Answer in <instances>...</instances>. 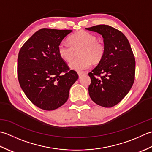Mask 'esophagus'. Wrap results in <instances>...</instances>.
Returning a JSON list of instances; mask_svg holds the SVG:
<instances>
[{
	"label": "esophagus",
	"instance_id": "34e87169",
	"mask_svg": "<svg viewBox=\"0 0 152 152\" xmlns=\"http://www.w3.org/2000/svg\"><path fill=\"white\" fill-rule=\"evenodd\" d=\"M85 74H86V73H85V72H78V75H79V78H81V77L83 75H85Z\"/></svg>",
	"mask_w": 152,
	"mask_h": 152
}]
</instances>
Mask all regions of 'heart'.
Here are the masks:
<instances>
[{"label":"heart","mask_w":152,"mask_h":152,"mask_svg":"<svg viewBox=\"0 0 152 152\" xmlns=\"http://www.w3.org/2000/svg\"><path fill=\"white\" fill-rule=\"evenodd\" d=\"M69 44L61 42L58 51L60 58L66 61H70L79 52V58L73 60L69 65L73 70L80 72L91 66L92 63L98 64L103 59L105 48L102 43L97 41V37L84 31L73 34L69 38Z\"/></svg>","instance_id":"1"}]
</instances>
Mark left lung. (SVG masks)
Listing matches in <instances>:
<instances>
[{"label":"left lung","instance_id":"obj_1","mask_svg":"<svg viewBox=\"0 0 152 152\" xmlns=\"http://www.w3.org/2000/svg\"><path fill=\"white\" fill-rule=\"evenodd\" d=\"M86 29L100 34L105 48L103 59L88 73L90 97L99 106L113 107L128 94L134 83V54L128 39L115 28L98 25Z\"/></svg>","mask_w":152,"mask_h":152}]
</instances>
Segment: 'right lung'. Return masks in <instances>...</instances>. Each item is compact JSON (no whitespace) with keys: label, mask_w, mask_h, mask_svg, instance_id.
<instances>
[{"label":"right lung","mask_w":152,"mask_h":152,"mask_svg":"<svg viewBox=\"0 0 152 152\" xmlns=\"http://www.w3.org/2000/svg\"><path fill=\"white\" fill-rule=\"evenodd\" d=\"M72 30L41 29L24 43L18 57V77L21 89L42 110L57 109L66 103L69 89L78 79L60 58L58 48Z\"/></svg>","instance_id":"right-lung-1"}]
</instances>
